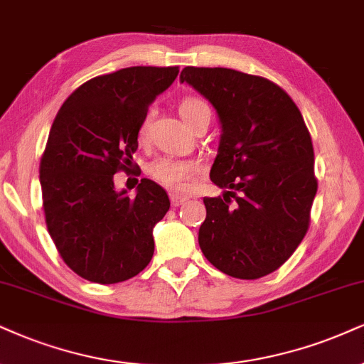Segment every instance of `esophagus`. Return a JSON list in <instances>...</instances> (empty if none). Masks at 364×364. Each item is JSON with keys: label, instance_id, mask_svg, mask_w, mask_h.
Masks as SVG:
<instances>
[{"label": "esophagus", "instance_id": "obj_1", "mask_svg": "<svg viewBox=\"0 0 364 364\" xmlns=\"http://www.w3.org/2000/svg\"><path fill=\"white\" fill-rule=\"evenodd\" d=\"M186 200H187V197L178 196V194H170V203H172L173 208H178V205H182Z\"/></svg>", "mask_w": 364, "mask_h": 364}]
</instances>
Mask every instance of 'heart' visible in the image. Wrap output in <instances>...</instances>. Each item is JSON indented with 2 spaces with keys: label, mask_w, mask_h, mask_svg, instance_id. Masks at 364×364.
Wrapping results in <instances>:
<instances>
[{
  "label": "heart",
  "mask_w": 364,
  "mask_h": 364,
  "mask_svg": "<svg viewBox=\"0 0 364 364\" xmlns=\"http://www.w3.org/2000/svg\"><path fill=\"white\" fill-rule=\"evenodd\" d=\"M204 107H208L204 101L197 100V97H186V100L181 102V106H178V111H181L183 121L189 124V121L194 118L200 109H204ZM150 121L151 113H146L143 116L140 132H138L140 133V138L146 136L148 128H150ZM197 170H199V165L194 164V161L175 159V156H159V159H155L150 164V167H148V172H150V175L156 182H160L161 186L173 191L186 189V181L191 175H194Z\"/></svg>",
  "instance_id": "heart-1"
}]
</instances>
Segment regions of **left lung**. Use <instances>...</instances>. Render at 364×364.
<instances>
[{
	"label": "left lung",
	"mask_w": 364,
	"mask_h": 364,
	"mask_svg": "<svg viewBox=\"0 0 364 364\" xmlns=\"http://www.w3.org/2000/svg\"><path fill=\"white\" fill-rule=\"evenodd\" d=\"M181 82L203 94L221 123L210 181L228 191L204 197L200 250L226 275L262 278L291 257L311 223L317 178L306 121L284 89L259 75L186 67Z\"/></svg>",
	"instance_id": "obj_1"
}]
</instances>
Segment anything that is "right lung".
<instances>
[{
	"instance_id": "add662e5",
	"label": "right lung",
	"mask_w": 364,
	"mask_h": 364,
	"mask_svg": "<svg viewBox=\"0 0 364 364\" xmlns=\"http://www.w3.org/2000/svg\"><path fill=\"white\" fill-rule=\"evenodd\" d=\"M177 74L178 67L138 65L97 75L53 119L40 160L45 223L67 267L94 284L128 280L154 257L167 192L141 178L129 197L113 177L132 168L143 116Z\"/></svg>"
}]
</instances>
